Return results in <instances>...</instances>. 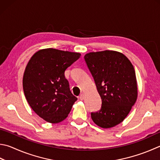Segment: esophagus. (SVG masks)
Returning <instances> with one entry per match:
<instances>
[{
    "label": "esophagus",
    "mask_w": 160,
    "mask_h": 160,
    "mask_svg": "<svg viewBox=\"0 0 160 160\" xmlns=\"http://www.w3.org/2000/svg\"><path fill=\"white\" fill-rule=\"evenodd\" d=\"M80 100H83L84 99V98H85V94H83V93H82V94H81L80 95Z\"/></svg>",
    "instance_id": "esophagus-1"
}]
</instances>
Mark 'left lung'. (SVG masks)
<instances>
[{
  "instance_id": "left-lung-1",
  "label": "left lung",
  "mask_w": 160,
  "mask_h": 160,
  "mask_svg": "<svg viewBox=\"0 0 160 160\" xmlns=\"http://www.w3.org/2000/svg\"><path fill=\"white\" fill-rule=\"evenodd\" d=\"M84 59L101 98V107L91 112L97 125L110 128L122 122L137 98V82L133 65L120 52H90Z\"/></svg>"
}]
</instances>
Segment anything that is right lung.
Wrapping results in <instances>:
<instances>
[{
    "instance_id": "add662e5",
    "label": "right lung",
    "mask_w": 160,
    "mask_h": 160,
    "mask_svg": "<svg viewBox=\"0 0 160 160\" xmlns=\"http://www.w3.org/2000/svg\"><path fill=\"white\" fill-rule=\"evenodd\" d=\"M80 55L45 49L36 52L26 67L23 77L26 98L33 111L48 122L65 120L78 99L71 93L64 73Z\"/></svg>"
}]
</instances>
